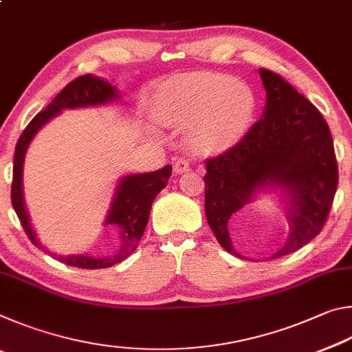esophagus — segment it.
<instances>
[{"label": "esophagus", "instance_id": "esophagus-1", "mask_svg": "<svg viewBox=\"0 0 352 352\" xmlns=\"http://www.w3.org/2000/svg\"><path fill=\"white\" fill-rule=\"evenodd\" d=\"M189 170V162L184 158H178L174 163V172L175 174H183V172Z\"/></svg>", "mask_w": 352, "mask_h": 352}]
</instances>
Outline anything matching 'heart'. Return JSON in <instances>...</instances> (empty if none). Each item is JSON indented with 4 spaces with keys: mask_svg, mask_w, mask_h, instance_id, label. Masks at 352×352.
<instances>
[{
    "mask_svg": "<svg viewBox=\"0 0 352 352\" xmlns=\"http://www.w3.org/2000/svg\"><path fill=\"white\" fill-rule=\"evenodd\" d=\"M157 116L169 126L188 127V141L206 152L233 147L252 124L254 98L241 82L219 74L184 77L153 100Z\"/></svg>",
    "mask_w": 352,
    "mask_h": 352,
    "instance_id": "b5f03b06",
    "label": "heart"
}]
</instances>
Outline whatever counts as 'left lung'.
I'll return each instance as SVG.
<instances>
[{"label": "left lung", "mask_w": 352, "mask_h": 352, "mask_svg": "<svg viewBox=\"0 0 352 352\" xmlns=\"http://www.w3.org/2000/svg\"><path fill=\"white\" fill-rule=\"evenodd\" d=\"M265 90L262 116L230 151L206 162L205 212L226 252L228 220L262 195H275L287 219V241L272 254L300 250L323 230L338 172L332 136L321 113L281 76L258 69ZM250 261V259H248Z\"/></svg>", "instance_id": "8db88e82"}]
</instances>
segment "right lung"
Returning a JSON list of instances; mask_svg holds the SVG:
<instances>
[{"label": "right lung", "instance_id": "right-lung-1", "mask_svg": "<svg viewBox=\"0 0 352 352\" xmlns=\"http://www.w3.org/2000/svg\"><path fill=\"white\" fill-rule=\"evenodd\" d=\"M121 102V93L118 87L113 85L110 80L104 77L93 74H85L77 77L76 80L68 83L63 90L57 94L54 100L46 107L43 111L35 115L31 122L28 124L25 132L21 133L15 147L14 155V180H12V206L19 216L20 222L25 228L26 234L35 247L43 250L45 253L51 254L58 262L79 267V269H107L118 264V262L129 258L138 245L142 233H144L148 214L155 197L160 190L166 188L172 175V166L146 172V174H127L118 178L115 192L110 201V208L105 214L102 225H111L118 230V243L115 252L107 256H93L90 253H74L60 254L51 252L50 248L40 242V237L35 233L31 223V217L26 210L25 194H23V168H25V158L28 148L31 146L41 129L56 116L60 115L63 110L88 109V107H100Z\"/></svg>", "mask_w": 352, "mask_h": 352}]
</instances>
